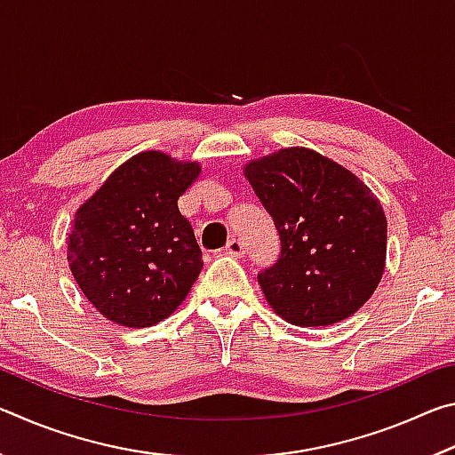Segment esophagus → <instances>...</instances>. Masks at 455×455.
I'll list each match as a JSON object with an SVG mask.
<instances>
[{"mask_svg": "<svg viewBox=\"0 0 455 455\" xmlns=\"http://www.w3.org/2000/svg\"><path fill=\"white\" fill-rule=\"evenodd\" d=\"M225 251H227V255H230V257H244V244L238 241V238H230V241L227 243V246H225Z\"/></svg>", "mask_w": 455, "mask_h": 455, "instance_id": "1", "label": "esophagus"}]
</instances>
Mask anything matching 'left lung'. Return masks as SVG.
<instances>
[{
  "mask_svg": "<svg viewBox=\"0 0 455 455\" xmlns=\"http://www.w3.org/2000/svg\"><path fill=\"white\" fill-rule=\"evenodd\" d=\"M271 214L281 255L259 273L273 311L291 325L351 317L381 281L387 219L355 174L309 148H283L244 166Z\"/></svg>",
  "mask_w": 455,
  "mask_h": 455,
  "instance_id": "left-lung-1",
  "label": "left lung"
}]
</instances>
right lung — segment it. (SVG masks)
Here are the masks:
<instances>
[{"mask_svg": "<svg viewBox=\"0 0 455 455\" xmlns=\"http://www.w3.org/2000/svg\"><path fill=\"white\" fill-rule=\"evenodd\" d=\"M198 174V163L140 152L76 211L68 265L108 321L150 327L187 299L203 268V252L179 198Z\"/></svg>", "mask_w": 455, "mask_h": 455, "instance_id": "1", "label": "right lung"}]
</instances>
